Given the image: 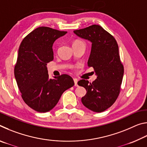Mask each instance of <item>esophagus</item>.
<instances>
[{
  "mask_svg": "<svg viewBox=\"0 0 147 147\" xmlns=\"http://www.w3.org/2000/svg\"><path fill=\"white\" fill-rule=\"evenodd\" d=\"M74 80V86H75L76 87L78 86V84H77V83H78V80H77V78H73Z\"/></svg>",
  "mask_w": 147,
  "mask_h": 147,
  "instance_id": "esophagus-1",
  "label": "esophagus"
}]
</instances>
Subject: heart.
Returning a JSON list of instances; mask_svg holds the SVG:
<instances>
[{
  "mask_svg": "<svg viewBox=\"0 0 147 147\" xmlns=\"http://www.w3.org/2000/svg\"><path fill=\"white\" fill-rule=\"evenodd\" d=\"M79 42H81V41H75L73 43H79Z\"/></svg>",
  "mask_w": 147,
  "mask_h": 147,
  "instance_id": "heart-1",
  "label": "heart"
}]
</instances>
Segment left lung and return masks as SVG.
<instances>
[{"label":"left lung","instance_id":"obj_1","mask_svg":"<svg viewBox=\"0 0 147 147\" xmlns=\"http://www.w3.org/2000/svg\"><path fill=\"white\" fill-rule=\"evenodd\" d=\"M74 33L92 43L88 64L97 75L92 83L84 79L78 82L87 91L82 102L91 111L102 112L113 105L121 91L124 67L118 44L112 35L96 24L76 30Z\"/></svg>","mask_w":147,"mask_h":147}]
</instances>
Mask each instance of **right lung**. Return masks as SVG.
Instances as JSON below:
<instances>
[{
  "label": "right lung",
  "mask_w": 147,
  "mask_h": 147,
  "mask_svg": "<svg viewBox=\"0 0 147 147\" xmlns=\"http://www.w3.org/2000/svg\"><path fill=\"white\" fill-rule=\"evenodd\" d=\"M65 34L49 27H38L19 46L15 78L24 102L38 112L51 110L63 92L74 85L73 78L65 74L49 79L47 68L54 59V42Z\"/></svg>",
  "instance_id": "obj_1"
}]
</instances>
